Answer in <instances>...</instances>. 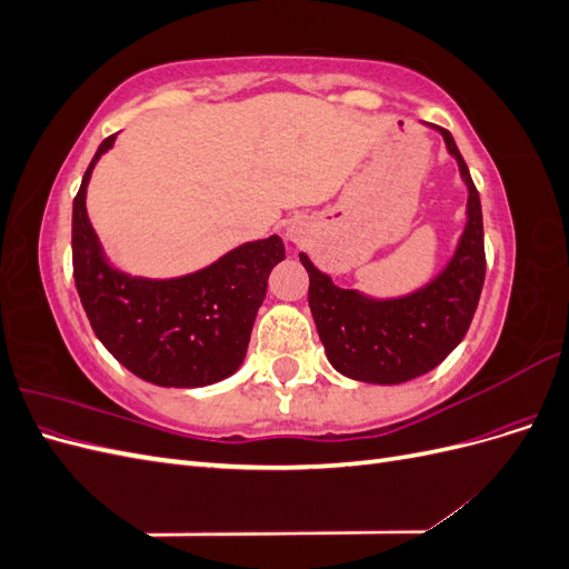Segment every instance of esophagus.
<instances>
[{
    "instance_id": "esophagus-1",
    "label": "esophagus",
    "mask_w": 569,
    "mask_h": 569,
    "mask_svg": "<svg viewBox=\"0 0 569 569\" xmlns=\"http://www.w3.org/2000/svg\"><path fill=\"white\" fill-rule=\"evenodd\" d=\"M287 237L289 239H299V232L297 230H287Z\"/></svg>"
}]
</instances>
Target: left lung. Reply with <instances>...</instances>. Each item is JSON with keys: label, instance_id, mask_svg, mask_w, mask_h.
Returning <instances> with one entry per match:
<instances>
[{"label": "left lung", "instance_id": "8db88e82", "mask_svg": "<svg viewBox=\"0 0 569 569\" xmlns=\"http://www.w3.org/2000/svg\"><path fill=\"white\" fill-rule=\"evenodd\" d=\"M468 184V222L456 253L432 282L399 299H370L341 289L299 253L308 270V306L327 360L341 375L370 385H401L435 370L462 341L485 287L481 203L449 130L435 126Z\"/></svg>", "mask_w": 569, "mask_h": 569}]
</instances>
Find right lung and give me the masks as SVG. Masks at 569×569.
Masks as SVG:
<instances>
[{"label": "right lung", "mask_w": 569, "mask_h": 569, "mask_svg": "<svg viewBox=\"0 0 569 569\" xmlns=\"http://www.w3.org/2000/svg\"><path fill=\"white\" fill-rule=\"evenodd\" d=\"M116 142L99 144L73 199V278L99 341L132 375L159 387H206L242 366L268 274L284 258L278 234L170 280L113 268L84 209L90 176Z\"/></svg>", "instance_id": "right-lung-1"}]
</instances>
